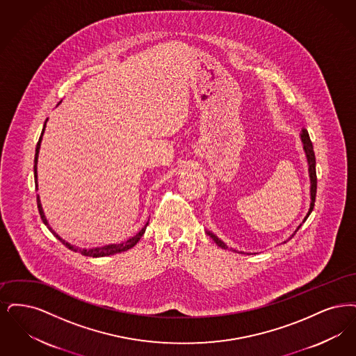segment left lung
<instances>
[{"mask_svg":"<svg viewBox=\"0 0 356 356\" xmlns=\"http://www.w3.org/2000/svg\"><path fill=\"white\" fill-rule=\"evenodd\" d=\"M300 138L303 140V149H305V153H306V156H307V162H309V181H311V203H309V213H307L306 218L303 219V222H305V220L309 218L311 211H312V209H314V204H315V197H316V169H315V165H316V162H315V153H314L312 142H311V139H309V131H307L306 129L302 130ZM300 226H302V225L298 226V229H296L294 234L290 236V239H291L295 234H296V232L300 229ZM207 234L210 235V238L217 243L219 248H225V250L229 248V250H232V251H235V250H232V248H227V245H226L225 242H222V241L218 238L217 235H214L213 232H207ZM286 242H287V241H286ZM286 242H284V243H286ZM241 254H243V252L241 251Z\"/></svg>","mask_w":356,"mask_h":356,"instance_id":"1","label":"left lung"}]
</instances>
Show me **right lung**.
Instances as JSON below:
<instances>
[{
    "mask_svg": "<svg viewBox=\"0 0 356 356\" xmlns=\"http://www.w3.org/2000/svg\"><path fill=\"white\" fill-rule=\"evenodd\" d=\"M45 126L47 124H44V129H42V133H41V137L38 139V143H37V146H35V155H34V184H35V187H38V184H37V162H38V153H40V146H41V139H42V134H44V130H45ZM37 206H38V211H40V216H41V219H42V222L47 225V229L51 232V234L62 242V245H65L66 248H69V250H72V251H76V252H81L82 255H85V257H93V258H99V257H108V255H114V254H118V252H122V251H127L129 248H134L137 243H138L139 239H140V236L145 234V230H146V226L149 225V222L142 227V230L138 232V234H136L133 238H130V239H127L126 242H122V243H118V245H106V246H102V248H76V246H73V245H70V243H67L66 241H63L61 236L57 234V232H54L50 226H49V223H47V217H45V214H44V210H42V206H41V201H40V195H37Z\"/></svg>",
    "mask_w": 356,
    "mask_h": 356,
    "instance_id": "add662e5",
    "label": "right lung"
}]
</instances>
